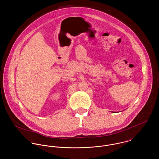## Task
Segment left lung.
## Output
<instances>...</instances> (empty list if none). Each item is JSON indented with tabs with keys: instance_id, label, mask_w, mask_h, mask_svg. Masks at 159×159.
I'll return each mask as SVG.
<instances>
[{
	"instance_id": "8db88e82",
	"label": "left lung",
	"mask_w": 159,
	"mask_h": 159,
	"mask_svg": "<svg viewBox=\"0 0 159 159\" xmlns=\"http://www.w3.org/2000/svg\"><path fill=\"white\" fill-rule=\"evenodd\" d=\"M112 112H113V113H114V112H113V111H112Z\"/></svg>"
}]
</instances>
